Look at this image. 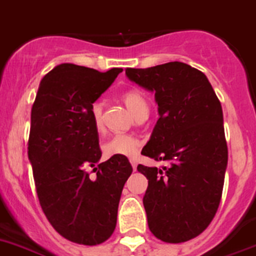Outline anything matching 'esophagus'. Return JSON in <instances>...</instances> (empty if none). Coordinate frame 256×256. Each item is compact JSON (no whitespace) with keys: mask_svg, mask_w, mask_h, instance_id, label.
Instances as JSON below:
<instances>
[{"mask_svg":"<svg viewBox=\"0 0 256 256\" xmlns=\"http://www.w3.org/2000/svg\"><path fill=\"white\" fill-rule=\"evenodd\" d=\"M130 162H132V169H136V160H135V158H132V160H130Z\"/></svg>","mask_w":256,"mask_h":256,"instance_id":"obj_1","label":"esophagus"}]
</instances>
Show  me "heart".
I'll use <instances>...</instances> for the list:
<instances>
[{
	"label": "heart",
	"mask_w": 256,
	"mask_h": 256,
	"mask_svg": "<svg viewBox=\"0 0 256 256\" xmlns=\"http://www.w3.org/2000/svg\"><path fill=\"white\" fill-rule=\"evenodd\" d=\"M122 100L132 112L134 117H138L142 113H148V102L146 96L136 88L128 90L122 94ZM91 117L96 132H102V102H95L91 105ZM140 147V143L135 136L128 134H117L102 144V152L106 158L124 156L134 158L136 156Z\"/></svg>",
	"instance_id": "obj_1"
}]
</instances>
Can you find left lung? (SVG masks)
Returning a JSON list of instances; mask_svg holds the SVG:
<instances>
[{
    "mask_svg": "<svg viewBox=\"0 0 256 256\" xmlns=\"http://www.w3.org/2000/svg\"><path fill=\"white\" fill-rule=\"evenodd\" d=\"M126 75L154 92L158 105L160 118L142 154L166 165H138L148 180V226L161 241L186 242L211 224L221 200L228 146L220 100L207 76L184 62L126 68Z\"/></svg>",
    "mask_w": 256,
    "mask_h": 256,
    "instance_id": "8db88e82",
    "label": "left lung"
}]
</instances>
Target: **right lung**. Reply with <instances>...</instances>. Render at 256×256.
<instances>
[{
	"instance_id": "add662e5",
	"label": "right lung",
	"mask_w": 256,
	"mask_h": 256,
	"mask_svg": "<svg viewBox=\"0 0 256 256\" xmlns=\"http://www.w3.org/2000/svg\"><path fill=\"white\" fill-rule=\"evenodd\" d=\"M121 72L61 64L42 79L32 105L28 158L38 202L56 232L75 244L94 246L110 237L122 188L132 172L124 156L94 168L102 150L91 105Z\"/></svg>"
}]
</instances>
